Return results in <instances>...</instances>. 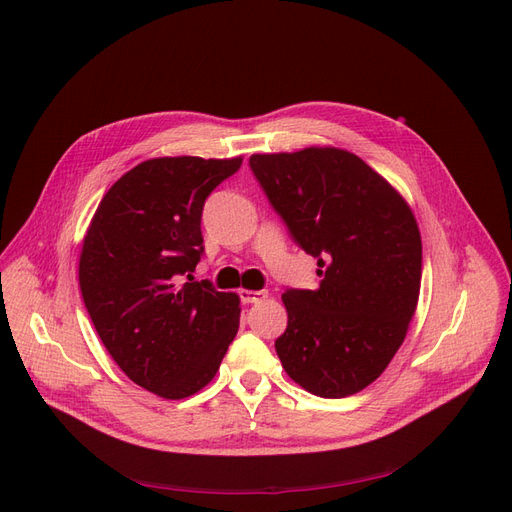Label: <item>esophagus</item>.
<instances>
[{"instance_id":"1","label":"esophagus","mask_w":512,"mask_h":512,"mask_svg":"<svg viewBox=\"0 0 512 512\" xmlns=\"http://www.w3.org/2000/svg\"><path fill=\"white\" fill-rule=\"evenodd\" d=\"M268 297V291H247V288H242L240 291V301L242 303H259Z\"/></svg>"}]
</instances>
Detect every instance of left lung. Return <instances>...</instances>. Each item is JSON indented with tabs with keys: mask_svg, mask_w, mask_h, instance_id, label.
I'll use <instances>...</instances> for the list:
<instances>
[{
	"mask_svg": "<svg viewBox=\"0 0 512 512\" xmlns=\"http://www.w3.org/2000/svg\"><path fill=\"white\" fill-rule=\"evenodd\" d=\"M251 171L299 247L318 259L316 291L282 295V368L309 393L339 399L381 376L416 311L422 242L399 192L339 148L253 154Z\"/></svg>",
	"mask_w": 512,
	"mask_h": 512,
	"instance_id": "8db88e82",
	"label": "left lung"
}]
</instances>
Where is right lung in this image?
<instances>
[{
    "label": "right lung",
    "mask_w": 512,
    "mask_h": 512,
    "mask_svg": "<svg viewBox=\"0 0 512 512\" xmlns=\"http://www.w3.org/2000/svg\"><path fill=\"white\" fill-rule=\"evenodd\" d=\"M240 165V157L144 161L104 194L83 238L87 314L119 368L159 397L201 391L238 332L240 299L192 272L205 253L207 196ZM182 275L191 282L182 285Z\"/></svg>",
    "instance_id": "add662e5"
}]
</instances>
